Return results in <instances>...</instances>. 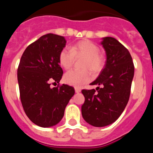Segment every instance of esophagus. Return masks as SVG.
Returning a JSON list of instances; mask_svg holds the SVG:
<instances>
[{
    "instance_id": "esophagus-1",
    "label": "esophagus",
    "mask_w": 153,
    "mask_h": 153,
    "mask_svg": "<svg viewBox=\"0 0 153 153\" xmlns=\"http://www.w3.org/2000/svg\"><path fill=\"white\" fill-rule=\"evenodd\" d=\"M81 91L80 88H78V87H75V92L76 93H79Z\"/></svg>"
}]
</instances>
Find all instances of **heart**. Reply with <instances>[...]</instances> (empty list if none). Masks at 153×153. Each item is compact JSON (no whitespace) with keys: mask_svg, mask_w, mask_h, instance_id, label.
Returning <instances> with one entry per match:
<instances>
[{"mask_svg":"<svg viewBox=\"0 0 153 153\" xmlns=\"http://www.w3.org/2000/svg\"><path fill=\"white\" fill-rule=\"evenodd\" d=\"M83 56L82 68L89 69L93 74L100 72L105 65V59L100 53V48L89 40H83L74 44L68 48H63L59 54V63L66 70L71 67L75 57ZM64 82L75 87H82L91 79L87 70H71L64 75Z\"/></svg>","mask_w":153,"mask_h":153,"instance_id":"b5f03b06","label":"heart"}]
</instances>
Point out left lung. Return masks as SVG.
Wrapping results in <instances>:
<instances>
[{
	"instance_id": "1",
	"label": "left lung",
	"mask_w": 153,
	"mask_h": 153,
	"mask_svg": "<svg viewBox=\"0 0 153 153\" xmlns=\"http://www.w3.org/2000/svg\"><path fill=\"white\" fill-rule=\"evenodd\" d=\"M101 44L106 51V63L91 85L96 90H83L85 102L82 116L86 123L102 127L114 123L122 114L130 96L134 64L129 51L117 39L106 36Z\"/></svg>"
}]
</instances>
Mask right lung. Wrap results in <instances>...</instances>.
<instances>
[{
    "label": "right lung",
    "instance_id": "right-lung-1",
    "mask_svg": "<svg viewBox=\"0 0 153 153\" xmlns=\"http://www.w3.org/2000/svg\"><path fill=\"white\" fill-rule=\"evenodd\" d=\"M66 45L60 35L48 33L30 44L23 53L17 68L20 97L30 121L41 127L56 125L63 118L65 108L75 93L73 86L57 85L63 70L59 54Z\"/></svg>",
    "mask_w": 153,
    "mask_h": 153
}]
</instances>
